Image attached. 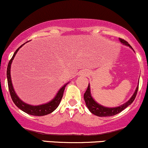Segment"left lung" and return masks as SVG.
Masks as SVG:
<instances>
[{
	"instance_id": "8db88e82",
	"label": "left lung",
	"mask_w": 148,
	"mask_h": 148,
	"mask_svg": "<svg viewBox=\"0 0 148 148\" xmlns=\"http://www.w3.org/2000/svg\"><path fill=\"white\" fill-rule=\"evenodd\" d=\"M119 40H120L123 45H127L128 47H130L131 49H132V47H131L130 45L127 41H125V40H123V39L122 38H119ZM138 85L136 87V90H135L132 97L130 99L129 101L124 103V104H123L122 106L116 107V108H107V107L101 106L100 104H99V103H97L95 101H94V99L92 98L91 95V92H90V85L89 84L88 88H87L86 92H85L84 94V100L89 110H90L93 114L98 116H112L116 115L117 114H119V112H121L123 111L124 109H125L127 106H129L130 105H131L132 103V102L135 99V98H136L137 92H138Z\"/></svg>"
}]
</instances>
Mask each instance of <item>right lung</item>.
I'll return each mask as SVG.
<instances>
[{"mask_svg": "<svg viewBox=\"0 0 148 148\" xmlns=\"http://www.w3.org/2000/svg\"><path fill=\"white\" fill-rule=\"evenodd\" d=\"M24 44H23L22 45H21L18 49L16 50L15 52L11 58V60L9 62L8 65V69H7V78H8V88L9 90H10V95H11L12 99L14 103V104L19 109H21L22 111L25 112L28 114L33 115V116H45L47 114H49L54 112L55 110L58 108V106H59L60 101H61L62 97H63L64 90H65V87L68 83H66L65 85H64L60 89L59 91L58 92V93L56 94V95L55 96V97L52 100L49 101L47 103L42 105H39V106H32V105H29L27 103H25L23 102V101H21L19 99L18 97L17 96V94H16L15 91H14V89L13 88V85H12V80H11V74H10V69H11V64L12 63V60L15 57L16 54L18 51V49L22 47Z\"/></svg>", "mask_w": 148, "mask_h": 148, "instance_id": "1", "label": "right lung"}]
</instances>
